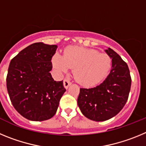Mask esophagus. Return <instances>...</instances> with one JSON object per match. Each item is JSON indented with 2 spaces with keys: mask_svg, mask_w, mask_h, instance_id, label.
Here are the masks:
<instances>
[{
  "mask_svg": "<svg viewBox=\"0 0 146 146\" xmlns=\"http://www.w3.org/2000/svg\"><path fill=\"white\" fill-rule=\"evenodd\" d=\"M71 84H72V82H71L69 80L65 79L64 80V86L66 89L68 88L71 86Z\"/></svg>",
  "mask_w": 146,
  "mask_h": 146,
  "instance_id": "34e87169",
  "label": "esophagus"
}]
</instances>
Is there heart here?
Segmentation results:
<instances>
[{"mask_svg": "<svg viewBox=\"0 0 146 146\" xmlns=\"http://www.w3.org/2000/svg\"><path fill=\"white\" fill-rule=\"evenodd\" d=\"M52 64L59 73H65L73 67V74L81 84L94 86L107 77L112 67V59L97 50L79 47H70L63 55L54 54Z\"/></svg>", "mask_w": 146, "mask_h": 146, "instance_id": "heart-1", "label": "heart"}]
</instances>
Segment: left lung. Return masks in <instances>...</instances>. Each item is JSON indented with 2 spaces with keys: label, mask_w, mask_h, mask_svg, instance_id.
<instances>
[{
  "label": "left lung",
  "mask_w": 146,
  "mask_h": 146,
  "mask_svg": "<svg viewBox=\"0 0 146 146\" xmlns=\"http://www.w3.org/2000/svg\"><path fill=\"white\" fill-rule=\"evenodd\" d=\"M112 58L109 74L101 84L91 88H80L77 104L82 115L95 121H104L115 116L123 109L131 88L127 64L111 48L104 50Z\"/></svg>",
  "instance_id": "left-lung-1"
}]
</instances>
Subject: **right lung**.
<instances>
[{
    "label": "right lung",
    "instance_id": "obj_1",
    "mask_svg": "<svg viewBox=\"0 0 146 146\" xmlns=\"http://www.w3.org/2000/svg\"><path fill=\"white\" fill-rule=\"evenodd\" d=\"M57 45L36 42L20 51L11 60L6 87L13 106L30 121H42L53 117L66 89L63 81L50 74L51 60Z\"/></svg>",
    "mask_w": 146,
    "mask_h": 146
}]
</instances>
